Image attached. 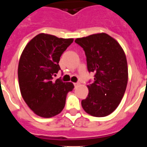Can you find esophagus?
Segmentation results:
<instances>
[{
	"instance_id": "34e87169",
	"label": "esophagus",
	"mask_w": 147,
	"mask_h": 147,
	"mask_svg": "<svg viewBox=\"0 0 147 147\" xmlns=\"http://www.w3.org/2000/svg\"><path fill=\"white\" fill-rule=\"evenodd\" d=\"M74 85L75 88H76V87L80 85V83H79V82H75V83H74Z\"/></svg>"
}]
</instances>
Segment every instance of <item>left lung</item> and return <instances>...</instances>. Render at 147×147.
<instances>
[{
  "instance_id": "1",
  "label": "left lung",
  "mask_w": 147,
  "mask_h": 147,
  "mask_svg": "<svg viewBox=\"0 0 147 147\" xmlns=\"http://www.w3.org/2000/svg\"><path fill=\"white\" fill-rule=\"evenodd\" d=\"M75 42L85 52L89 72L94 82L87 85L88 95L82 101L85 112L95 117L112 113L124 96L128 82L125 53L117 40L106 33L77 38Z\"/></svg>"
}]
</instances>
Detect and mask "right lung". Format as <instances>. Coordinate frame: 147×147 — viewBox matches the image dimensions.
Masks as SVG:
<instances>
[{"label": "right lung", "instance_id": "obj_1", "mask_svg": "<svg viewBox=\"0 0 147 147\" xmlns=\"http://www.w3.org/2000/svg\"><path fill=\"white\" fill-rule=\"evenodd\" d=\"M73 41L41 33L30 40L22 52L18 70L20 93L28 107L40 117L60 113L67 93L74 88L72 82L53 80L60 70L61 55Z\"/></svg>", "mask_w": 147, "mask_h": 147}]
</instances>
